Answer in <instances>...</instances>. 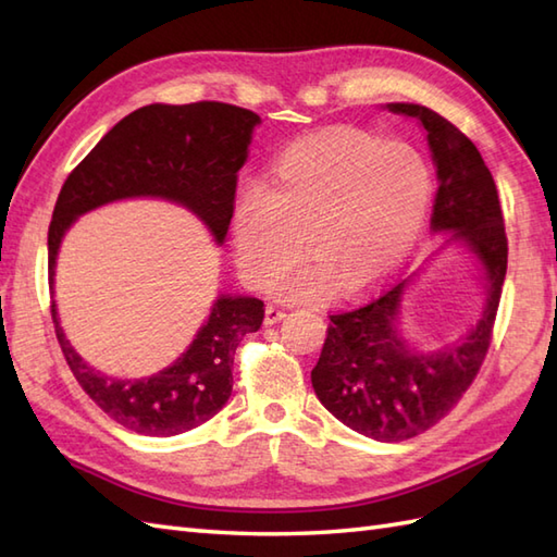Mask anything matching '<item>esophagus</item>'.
<instances>
[{
	"mask_svg": "<svg viewBox=\"0 0 557 557\" xmlns=\"http://www.w3.org/2000/svg\"><path fill=\"white\" fill-rule=\"evenodd\" d=\"M285 315H287L285 311L270 304V306H265V321H263V323H265V325H275V323H280Z\"/></svg>",
	"mask_w": 557,
	"mask_h": 557,
	"instance_id": "obj_1",
	"label": "esophagus"
}]
</instances>
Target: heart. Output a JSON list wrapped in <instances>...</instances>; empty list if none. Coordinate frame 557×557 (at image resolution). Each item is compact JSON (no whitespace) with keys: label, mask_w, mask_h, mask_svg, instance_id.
<instances>
[{"label":"heart","mask_w":557,"mask_h":557,"mask_svg":"<svg viewBox=\"0 0 557 557\" xmlns=\"http://www.w3.org/2000/svg\"><path fill=\"white\" fill-rule=\"evenodd\" d=\"M433 198L429 160L407 140L335 128L299 140L272 164L270 184L236 198L232 236L244 277L265 287L298 255L312 260L272 282L282 299L369 289L405 263Z\"/></svg>","instance_id":"heart-1"}]
</instances>
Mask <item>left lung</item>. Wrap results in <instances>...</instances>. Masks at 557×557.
Segmentation results:
<instances>
[{
    "label": "left lung",
    "mask_w": 557,
    "mask_h": 557,
    "mask_svg": "<svg viewBox=\"0 0 557 557\" xmlns=\"http://www.w3.org/2000/svg\"><path fill=\"white\" fill-rule=\"evenodd\" d=\"M383 110L409 116L429 140L437 174L431 218L445 246H459L476 263L486 292L479 321L443 347L419 349L401 330V301L419 272L359 309L330 315L327 337L311 371L321 405L351 431L399 443L429 431L453 409L486 357L507 272V236L498 191L476 146L445 116L413 102Z\"/></svg>",
    "instance_id": "obj_1"
}]
</instances>
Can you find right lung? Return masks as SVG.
<instances>
[{
	"instance_id": "obj_1",
	"label": "right lung",
	"mask_w": 557,
	"mask_h": 557,
	"mask_svg": "<svg viewBox=\"0 0 557 557\" xmlns=\"http://www.w3.org/2000/svg\"><path fill=\"white\" fill-rule=\"evenodd\" d=\"M260 116L224 102L146 104L112 126L69 174L52 212L47 251L54 294L57 256L66 232L86 212L128 198L182 206L224 244L234 212L236 172L244 168ZM263 301L220 294L180 359L146 377L102 373L71 347L52 301L54 333L69 369L88 397L138 435L172 437L196 429L227 405L234 351L263 323Z\"/></svg>"
}]
</instances>
